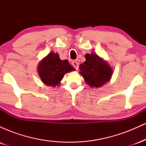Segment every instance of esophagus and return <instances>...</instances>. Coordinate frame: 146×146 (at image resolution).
Masks as SVG:
<instances>
[{"label": "esophagus", "mask_w": 146, "mask_h": 146, "mask_svg": "<svg viewBox=\"0 0 146 146\" xmlns=\"http://www.w3.org/2000/svg\"><path fill=\"white\" fill-rule=\"evenodd\" d=\"M72 65H73V66L75 68V69H76V70L78 69L79 63L78 62H77V61H73V62H72Z\"/></svg>", "instance_id": "obj_1"}]
</instances>
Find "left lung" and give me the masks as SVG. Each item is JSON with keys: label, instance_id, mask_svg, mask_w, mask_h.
<instances>
[{"label": "left lung", "instance_id": "1", "mask_svg": "<svg viewBox=\"0 0 146 146\" xmlns=\"http://www.w3.org/2000/svg\"><path fill=\"white\" fill-rule=\"evenodd\" d=\"M86 61L80 65V73L90 87L98 88L110 81L113 74L108 62L95 53H86Z\"/></svg>", "mask_w": 146, "mask_h": 146}]
</instances>
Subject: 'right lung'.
<instances>
[{
    "instance_id": "1",
    "label": "right lung",
    "mask_w": 146,
    "mask_h": 146,
    "mask_svg": "<svg viewBox=\"0 0 146 146\" xmlns=\"http://www.w3.org/2000/svg\"><path fill=\"white\" fill-rule=\"evenodd\" d=\"M67 60H60L58 53L51 52L40 62L38 71L41 80L47 86L55 87L66 73L74 71Z\"/></svg>"
}]
</instances>
